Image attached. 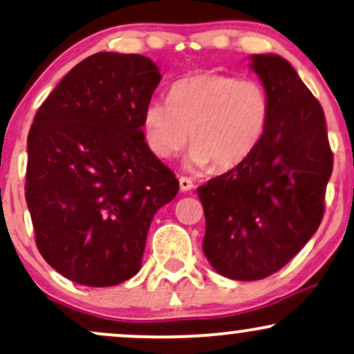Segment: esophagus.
I'll list each match as a JSON object with an SVG mask.
<instances>
[{"label":"esophagus","mask_w":354,"mask_h":354,"mask_svg":"<svg viewBox=\"0 0 354 354\" xmlns=\"http://www.w3.org/2000/svg\"><path fill=\"white\" fill-rule=\"evenodd\" d=\"M180 188H181V191H191V189L194 188L193 180H191V178L181 176V178H180Z\"/></svg>","instance_id":"1"}]
</instances>
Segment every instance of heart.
Wrapping results in <instances>:
<instances>
[{
  "instance_id": "obj_1",
  "label": "heart",
  "mask_w": 354,
  "mask_h": 354,
  "mask_svg": "<svg viewBox=\"0 0 354 354\" xmlns=\"http://www.w3.org/2000/svg\"><path fill=\"white\" fill-rule=\"evenodd\" d=\"M270 117V99L255 79L196 74L169 87L168 102L145 105L142 130L155 156L174 158L189 142L191 171L212 165L218 171L239 166L261 143Z\"/></svg>"
}]
</instances>
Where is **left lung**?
I'll use <instances>...</instances> for the list:
<instances>
[{
  "mask_svg": "<svg viewBox=\"0 0 354 354\" xmlns=\"http://www.w3.org/2000/svg\"><path fill=\"white\" fill-rule=\"evenodd\" d=\"M250 59L269 93V125L249 158L198 188L204 255L232 280L266 279L300 252L322 223L333 171L320 102L283 57Z\"/></svg>",
  "mask_w": 354,
  "mask_h": 354,
  "instance_id": "1",
  "label": "left lung"
}]
</instances>
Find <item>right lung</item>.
Returning <instances> with one entry per match:
<instances>
[{
	"instance_id": "right-lung-1",
	"label": "right lung",
	"mask_w": 354,
	"mask_h": 354,
	"mask_svg": "<svg viewBox=\"0 0 354 354\" xmlns=\"http://www.w3.org/2000/svg\"><path fill=\"white\" fill-rule=\"evenodd\" d=\"M160 80L145 55L97 53L55 85L34 117L26 203L36 245L72 282L112 287L131 279L153 216L180 189L142 130Z\"/></svg>"
}]
</instances>
